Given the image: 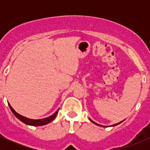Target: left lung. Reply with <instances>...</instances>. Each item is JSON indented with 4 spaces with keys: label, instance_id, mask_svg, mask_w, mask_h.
<instances>
[{
    "label": "left lung",
    "instance_id": "obj_1",
    "mask_svg": "<svg viewBox=\"0 0 150 150\" xmlns=\"http://www.w3.org/2000/svg\"><path fill=\"white\" fill-rule=\"evenodd\" d=\"M89 120H90V121H91V122H92V123H94V124H95V125H99V126H101V127H105V126H104V125H99V124H98V123H95V122H94V121H93V120H91V119H90V118H89ZM123 121L120 122V123H116V124L112 125H111V126H116V125H118V124H120V123H122V122H123Z\"/></svg>",
    "mask_w": 150,
    "mask_h": 150
}]
</instances>
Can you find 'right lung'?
I'll return each mask as SVG.
<instances>
[{
    "mask_svg": "<svg viewBox=\"0 0 150 150\" xmlns=\"http://www.w3.org/2000/svg\"><path fill=\"white\" fill-rule=\"evenodd\" d=\"M8 105H9L10 109H11L12 112H13V114H14L15 116H16L19 120H20V121H22V123H25V124H27V125H33V126H41V125H44L48 124V123L52 121V120L54 119L55 118H56V115L58 114V110H59V109H58L57 111H56V112L53 113V115H51V116H49V117H47V118H43V119L34 120V119H30V118H26V117L23 116H21V115L19 114V113H17L16 111H15V110L13 109V107L10 106V104H8Z\"/></svg>",
    "mask_w": 150,
    "mask_h": 150,
    "instance_id": "right-lung-1",
    "label": "right lung"
}]
</instances>
